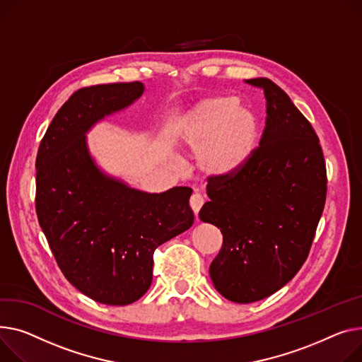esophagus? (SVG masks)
Here are the masks:
<instances>
[{"label":"esophagus","mask_w":362,"mask_h":362,"mask_svg":"<svg viewBox=\"0 0 362 362\" xmlns=\"http://www.w3.org/2000/svg\"><path fill=\"white\" fill-rule=\"evenodd\" d=\"M190 208L194 209V212L198 215V212H199V209L202 208V205L205 204V198L199 194V192H195L194 195L190 197Z\"/></svg>","instance_id":"esophagus-1"}]
</instances>
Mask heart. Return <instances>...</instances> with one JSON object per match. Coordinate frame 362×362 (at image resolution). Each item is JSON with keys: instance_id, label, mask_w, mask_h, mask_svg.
Returning a JSON list of instances; mask_svg holds the SVG:
<instances>
[{"instance_id": "obj_1", "label": "heart", "mask_w": 362, "mask_h": 362, "mask_svg": "<svg viewBox=\"0 0 362 362\" xmlns=\"http://www.w3.org/2000/svg\"><path fill=\"white\" fill-rule=\"evenodd\" d=\"M255 113L234 98H214L192 109L179 124V138L198 150V165L209 176H231L246 165L257 144Z\"/></svg>"}]
</instances>
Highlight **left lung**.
I'll return each mask as SVG.
<instances>
[{
    "label": "left lung",
    "instance_id": "obj_1",
    "mask_svg": "<svg viewBox=\"0 0 362 362\" xmlns=\"http://www.w3.org/2000/svg\"><path fill=\"white\" fill-rule=\"evenodd\" d=\"M245 81L267 99L259 146L242 170L211 176V201L199 211L223 234L209 267L214 286L242 304L272 296L301 269L327 192L319 136L305 116L272 80Z\"/></svg>",
    "mask_w": 362,
    "mask_h": 362
}]
</instances>
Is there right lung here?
Listing matches in <instances>:
<instances>
[{
  "mask_svg": "<svg viewBox=\"0 0 362 362\" xmlns=\"http://www.w3.org/2000/svg\"><path fill=\"white\" fill-rule=\"evenodd\" d=\"M139 81L78 88L43 135L36 157V214L64 276L91 300L127 305L151 285L156 249L194 224L192 189L146 194L105 176L84 134L136 100Z\"/></svg>",
  "mask_w": 362,
  "mask_h": 362,
  "instance_id": "obj_1",
  "label": "right lung"
}]
</instances>
